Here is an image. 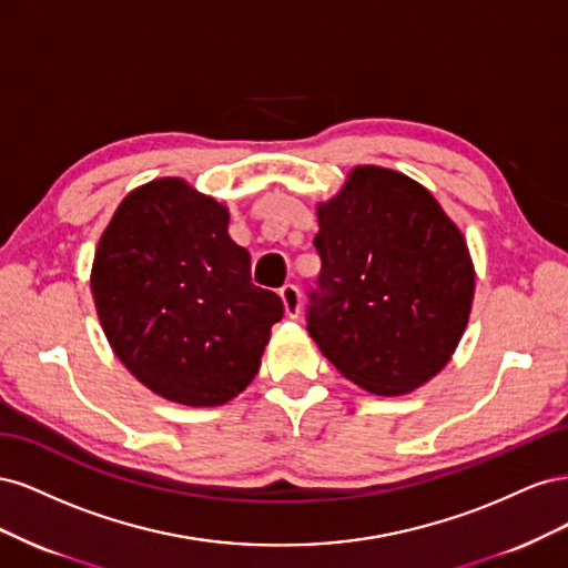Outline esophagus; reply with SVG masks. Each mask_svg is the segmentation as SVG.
Listing matches in <instances>:
<instances>
[{
  "label": "esophagus",
  "mask_w": 568,
  "mask_h": 568,
  "mask_svg": "<svg viewBox=\"0 0 568 568\" xmlns=\"http://www.w3.org/2000/svg\"><path fill=\"white\" fill-rule=\"evenodd\" d=\"M280 296H282V303H284V313L288 317H298V313H301V291H298V286L296 284H284L282 291H280Z\"/></svg>",
  "instance_id": "34e87169"
}]
</instances>
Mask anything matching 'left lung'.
<instances>
[{"label": "left lung", "mask_w": 568, "mask_h": 568, "mask_svg": "<svg viewBox=\"0 0 568 568\" xmlns=\"http://www.w3.org/2000/svg\"><path fill=\"white\" fill-rule=\"evenodd\" d=\"M317 222L322 270L305 320L322 355L376 395L432 379L474 298V265L455 222L422 184L376 165L355 168Z\"/></svg>", "instance_id": "1"}]
</instances>
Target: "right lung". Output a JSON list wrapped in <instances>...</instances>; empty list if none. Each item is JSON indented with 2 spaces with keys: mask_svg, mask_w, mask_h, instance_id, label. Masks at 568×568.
I'll return each mask as SVG.
<instances>
[{
  "mask_svg": "<svg viewBox=\"0 0 568 568\" xmlns=\"http://www.w3.org/2000/svg\"><path fill=\"white\" fill-rule=\"evenodd\" d=\"M227 209L182 180L134 189L101 236L92 296L111 348L153 393L213 407L242 393L284 315L251 282Z\"/></svg>",
  "mask_w": 568,
  "mask_h": 568,
  "instance_id": "1",
  "label": "right lung"
}]
</instances>
